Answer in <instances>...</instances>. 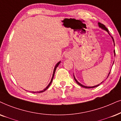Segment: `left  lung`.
Returning <instances> with one entry per match:
<instances>
[{
    "label": "left lung",
    "instance_id": "8db88e82",
    "mask_svg": "<svg viewBox=\"0 0 121 121\" xmlns=\"http://www.w3.org/2000/svg\"><path fill=\"white\" fill-rule=\"evenodd\" d=\"M98 26H99V27H100V28H101L102 29H103V30H106L107 32L109 33V31H108V29L106 28V27H105V26L104 25V24H102V23H98ZM110 35V34H109ZM112 38V39H113V42H114V39H113V38L112 37H111ZM114 56L116 55V53H115V50H114ZM113 63H114V62H113ZM109 74H110V72L109 73V74H108V76H109ZM107 77V78H108ZM74 79H75V82H76V83L78 84H79V85H80V86H82V87H83V88H95V87H97V86H99V85H100V84H98V85H95V86H85V85H82V84H80V82H78V80H76V79H75V76H74ZM102 82H101V83H102Z\"/></svg>",
    "mask_w": 121,
    "mask_h": 121
}]
</instances>
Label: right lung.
Wrapping results in <instances>:
<instances>
[{
	"mask_svg": "<svg viewBox=\"0 0 121 121\" xmlns=\"http://www.w3.org/2000/svg\"><path fill=\"white\" fill-rule=\"evenodd\" d=\"M60 61H59V62H57V64H56V65H55V68H54V70H53V75H52V79H51V82H50L49 83V84H48V85H47V86H46V88L45 89H44L43 90V91H31L32 93H42V92H43V91H45L46 90H47V89L48 88V87L50 86V85H51V82H52V80H53V76H54V75H55V71H56V68H57V67L58 66H59V65L60 64Z\"/></svg>",
	"mask_w": 121,
	"mask_h": 121,
	"instance_id": "right-lung-1",
	"label": "right lung"
}]
</instances>
